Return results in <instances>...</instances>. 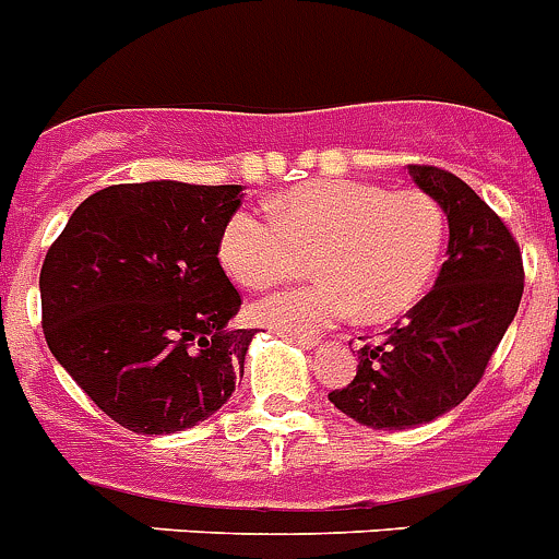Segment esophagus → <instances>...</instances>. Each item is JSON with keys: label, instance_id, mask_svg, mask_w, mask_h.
<instances>
[{"label": "esophagus", "instance_id": "34e87169", "mask_svg": "<svg viewBox=\"0 0 559 559\" xmlns=\"http://www.w3.org/2000/svg\"><path fill=\"white\" fill-rule=\"evenodd\" d=\"M290 342V345H297V347H302V350H313V347L319 345L317 338H311V336H285Z\"/></svg>", "mask_w": 559, "mask_h": 559}]
</instances>
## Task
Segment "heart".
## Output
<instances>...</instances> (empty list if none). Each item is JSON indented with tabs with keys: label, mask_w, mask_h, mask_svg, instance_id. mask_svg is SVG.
Segmentation results:
<instances>
[{
	"label": "heart",
	"mask_w": 559,
	"mask_h": 559,
	"mask_svg": "<svg viewBox=\"0 0 559 559\" xmlns=\"http://www.w3.org/2000/svg\"><path fill=\"white\" fill-rule=\"evenodd\" d=\"M271 213L234 212L221 234V262L234 283L262 290L305 274L313 260L322 280L251 308L260 325L294 336L356 311L367 322L409 311L436 274L447 237V217L427 192H388L359 180L299 186L274 200Z\"/></svg>",
	"instance_id": "heart-1"
}]
</instances>
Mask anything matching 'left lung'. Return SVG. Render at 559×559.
<instances>
[{
  "label": "left lung",
  "instance_id": "1",
  "mask_svg": "<svg viewBox=\"0 0 559 559\" xmlns=\"http://www.w3.org/2000/svg\"><path fill=\"white\" fill-rule=\"evenodd\" d=\"M407 169L447 214L450 246L432 290L381 342L361 347L350 384L328 395L373 429L418 427L464 402L523 297V257L498 214L452 171Z\"/></svg>",
  "mask_w": 559,
  "mask_h": 559
}]
</instances>
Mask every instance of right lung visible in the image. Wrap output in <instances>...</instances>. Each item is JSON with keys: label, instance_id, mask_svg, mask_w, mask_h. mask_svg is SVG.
I'll return each mask as SVG.
<instances>
[{"label": "right lung", "instance_id": "obj_1", "mask_svg": "<svg viewBox=\"0 0 559 559\" xmlns=\"http://www.w3.org/2000/svg\"><path fill=\"white\" fill-rule=\"evenodd\" d=\"M242 186H107L52 242L39 276L50 353L121 427L169 436L231 399L254 331L231 328L240 294L221 234Z\"/></svg>", "mask_w": 559, "mask_h": 559}]
</instances>
